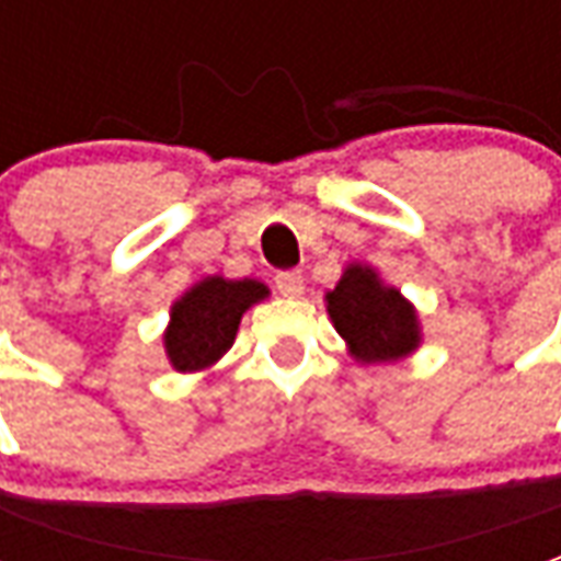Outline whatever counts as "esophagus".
Masks as SVG:
<instances>
[{
	"label": "esophagus",
	"mask_w": 561,
	"mask_h": 561,
	"mask_svg": "<svg viewBox=\"0 0 561 561\" xmlns=\"http://www.w3.org/2000/svg\"><path fill=\"white\" fill-rule=\"evenodd\" d=\"M304 273L300 270H282V273H276V288H279V294H285V297H300L304 294Z\"/></svg>",
	"instance_id": "1"
}]
</instances>
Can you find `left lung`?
Wrapping results in <instances>:
<instances>
[{
	"label": "left lung",
	"mask_w": 561,
	"mask_h": 561,
	"mask_svg": "<svg viewBox=\"0 0 561 561\" xmlns=\"http://www.w3.org/2000/svg\"><path fill=\"white\" fill-rule=\"evenodd\" d=\"M328 312L354 360L388 364L421 345V321L397 288L364 264H348L336 288L328 291Z\"/></svg>",
	"instance_id": "obj_1"
}]
</instances>
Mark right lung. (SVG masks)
I'll use <instances>...</instances> for the list:
<instances>
[{
	"label": "right lung",
	"instance_id": "add662e5",
	"mask_svg": "<svg viewBox=\"0 0 561 561\" xmlns=\"http://www.w3.org/2000/svg\"><path fill=\"white\" fill-rule=\"evenodd\" d=\"M270 294L257 279L207 276L171 306V324L164 330V352L176 373H201L233 345L240 318L249 306Z\"/></svg>",
	"mask_w": 561,
	"mask_h": 561
}]
</instances>
